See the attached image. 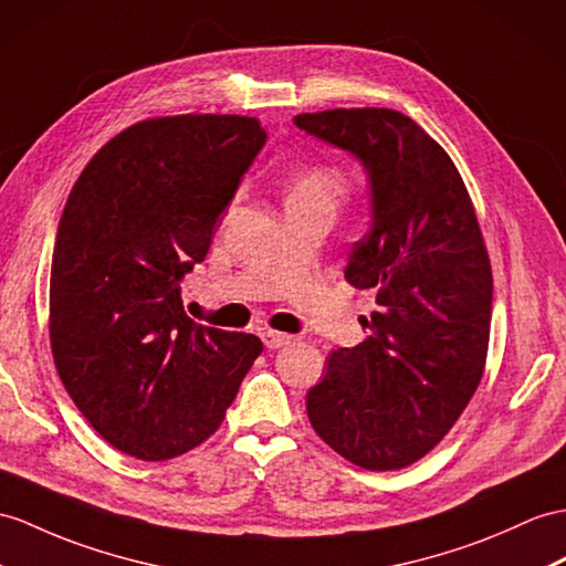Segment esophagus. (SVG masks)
<instances>
[{"label":"esophagus","instance_id":"1","mask_svg":"<svg viewBox=\"0 0 566 566\" xmlns=\"http://www.w3.org/2000/svg\"><path fill=\"white\" fill-rule=\"evenodd\" d=\"M261 340H264V346L275 350V348H283V346H291V343H295V336L291 334H281V331H264L261 334Z\"/></svg>","mask_w":566,"mask_h":566}]
</instances>
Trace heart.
<instances>
[{"mask_svg":"<svg viewBox=\"0 0 566 566\" xmlns=\"http://www.w3.org/2000/svg\"><path fill=\"white\" fill-rule=\"evenodd\" d=\"M348 195V182L340 170L331 168V165H305L293 177L291 189H287L285 206L310 203V206H324V209L334 211L336 206Z\"/></svg>","mask_w":566,"mask_h":566,"instance_id":"1","label":"heart"}]
</instances>
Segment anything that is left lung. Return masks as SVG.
I'll use <instances>...</instances> for the list:
<instances>
[{
    "mask_svg": "<svg viewBox=\"0 0 566 566\" xmlns=\"http://www.w3.org/2000/svg\"><path fill=\"white\" fill-rule=\"evenodd\" d=\"M295 124L365 165L371 228L346 281L375 287L379 305L360 346L331 353L307 416L343 459L398 471L442 442L485 371L488 247L457 165L418 122L389 107H338Z\"/></svg>",
    "mask_w": 566,
    "mask_h": 566,
    "instance_id": "left-lung-1",
    "label": "left lung"
}]
</instances>
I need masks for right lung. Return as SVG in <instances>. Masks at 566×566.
<instances>
[{
	"instance_id": "1",
	"label": "right lung",
	"mask_w": 566,
	"mask_h": 566,
	"mask_svg": "<svg viewBox=\"0 0 566 566\" xmlns=\"http://www.w3.org/2000/svg\"><path fill=\"white\" fill-rule=\"evenodd\" d=\"M266 142L256 117L175 115L113 136L78 175L50 273V346L107 444L165 461L206 442L264 350L195 324L179 281Z\"/></svg>"
}]
</instances>
